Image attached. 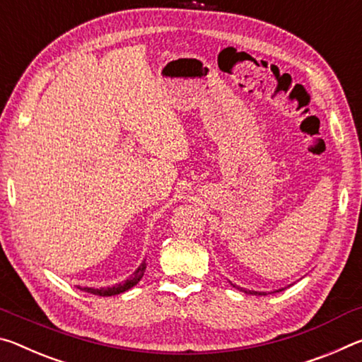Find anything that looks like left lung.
<instances>
[{
    "label": "left lung",
    "mask_w": 362,
    "mask_h": 362,
    "mask_svg": "<svg viewBox=\"0 0 362 362\" xmlns=\"http://www.w3.org/2000/svg\"><path fill=\"white\" fill-rule=\"evenodd\" d=\"M230 286L235 287L237 290H240V292H245V293H250V295H266V292H257V290H245L242 287H237L235 284H233V282H230ZM279 290H284V288H279ZM279 290H277V292H279Z\"/></svg>",
    "instance_id": "left-lung-1"
}]
</instances>
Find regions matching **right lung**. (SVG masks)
<instances>
[{
	"label": "right lung",
	"instance_id": "obj_1",
	"mask_svg": "<svg viewBox=\"0 0 362 362\" xmlns=\"http://www.w3.org/2000/svg\"><path fill=\"white\" fill-rule=\"evenodd\" d=\"M146 264H147V263H146V259H144V262H142V263L138 266V269H136V271L133 272V274L128 277L127 281H123V282H120V284H115V286H112V287H99V288H94V287H81V286H76V287H78L80 290H85V292H88V293L99 295V297H114V295L127 292V290L134 287L136 284H138V282L142 279V276H144V272H146Z\"/></svg>",
	"mask_w": 362,
	"mask_h": 362
}]
</instances>
